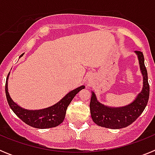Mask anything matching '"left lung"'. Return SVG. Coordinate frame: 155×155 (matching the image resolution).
<instances>
[{
  "label": "left lung",
  "mask_w": 155,
  "mask_h": 155,
  "mask_svg": "<svg viewBox=\"0 0 155 155\" xmlns=\"http://www.w3.org/2000/svg\"><path fill=\"white\" fill-rule=\"evenodd\" d=\"M139 61L140 68L143 75V87L136 98L130 104L122 107H110L97 100L96 95L91 91L90 110L94 124L109 129H120L128 127L139 117L148 102L150 87L147 71L144 65V57L142 52L135 51Z\"/></svg>",
  "instance_id": "left-lung-1"
}]
</instances>
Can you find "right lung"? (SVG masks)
Listing matches in <instances>:
<instances>
[{"label": "right lung", "instance_id": "1", "mask_svg": "<svg viewBox=\"0 0 155 155\" xmlns=\"http://www.w3.org/2000/svg\"><path fill=\"white\" fill-rule=\"evenodd\" d=\"M22 55L20 56V57ZM8 77L9 74L7 77L6 84H5V93H6L8 105L14 113H15L16 116L19 119H21L24 123L38 129L52 128L60 125L64 120L66 111L72 99L81 90L84 89L85 87L84 85H82L72 90L66 94L61 101H59L57 103L50 107L39 109V110H28L19 106L12 99L8 89Z\"/></svg>", "mask_w": 155, "mask_h": 155}]
</instances>
